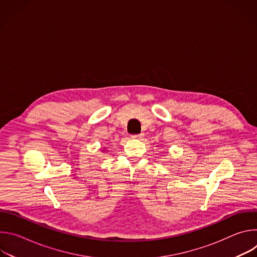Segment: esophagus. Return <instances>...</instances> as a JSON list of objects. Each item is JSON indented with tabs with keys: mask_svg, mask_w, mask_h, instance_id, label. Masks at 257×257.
Wrapping results in <instances>:
<instances>
[{
	"mask_svg": "<svg viewBox=\"0 0 257 257\" xmlns=\"http://www.w3.org/2000/svg\"><path fill=\"white\" fill-rule=\"evenodd\" d=\"M131 137L134 138V139H141V138H143V133H140V134H133V135H131Z\"/></svg>",
	"mask_w": 257,
	"mask_h": 257,
	"instance_id": "1",
	"label": "esophagus"
}]
</instances>
